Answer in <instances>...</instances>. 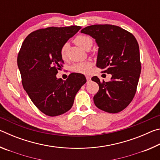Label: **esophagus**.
<instances>
[{"mask_svg":"<svg viewBox=\"0 0 160 160\" xmlns=\"http://www.w3.org/2000/svg\"><path fill=\"white\" fill-rule=\"evenodd\" d=\"M86 79L87 81H88V82H89L91 80V78L90 76H88V75H86Z\"/></svg>","mask_w":160,"mask_h":160,"instance_id":"1","label":"esophagus"}]
</instances>
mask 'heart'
Returning <instances> with one entry per match:
<instances>
[{
	"mask_svg": "<svg viewBox=\"0 0 160 160\" xmlns=\"http://www.w3.org/2000/svg\"><path fill=\"white\" fill-rule=\"evenodd\" d=\"M75 44L82 47L85 50H90L93 44V40L90 37L87 36V35H78V37H75L74 39ZM69 44L68 43H65L62 46L60 50V54L61 58L63 59L66 58L68 51ZM91 67V63L88 61L81 62V63H78L74 64L72 66V70L73 72H78V73H83L85 74L88 72Z\"/></svg>",
	"mask_w": 160,
	"mask_h": 160,
	"instance_id": "heart-1",
	"label": "heart"
}]
</instances>
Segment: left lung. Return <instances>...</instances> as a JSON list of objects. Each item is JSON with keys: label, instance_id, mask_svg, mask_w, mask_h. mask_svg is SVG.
<instances>
[{"label": "left lung", "instance_id": "8db88e82", "mask_svg": "<svg viewBox=\"0 0 160 160\" xmlns=\"http://www.w3.org/2000/svg\"><path fill=\"white\" fill-rule=\"evenodd\" d=\"M81 32L95 39L99 47L97 67L112 76L110 82L92 78L99 88L94 96V104L108 113L120 112L137 90L141 71L138 43L131 32L112 25L88 26Z\"/></svg>", "mask_w": 160, "mask_h": 160}]
</instances>
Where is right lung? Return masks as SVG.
Returning <instances> with one entry per match:
<instances>
[{
    "instance_id": "right-lung-1",
    "label": "right lung",
    "mask_w": 160,
    "mask_h": 160,
    "mask_svg": "<svg viewBox=\"0 0 160 160\" xmlns=\"http://www.w3.org/2000/svg\"><path fill=\"white\" fill-rule=\"evenodd\" d=\"M80 29L74 25L37 29L25 38L18 53L23 88L35 106L47 116L69 111L77 92L87 82L85 75L76 72L70 73L66 80L56 78L64 63L61 48Z\"/></svg>"
}]
</instances>
